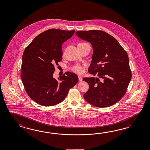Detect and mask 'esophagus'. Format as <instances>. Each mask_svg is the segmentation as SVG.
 <instances>
[{"label":"esophagus","mask_w":150,"mask_h":150,"mask_svg":"<svg viewBox=\"0 0 150 150\" xmlns=\"http://www.w3.org/2000/svg\"><path fill=\"white\" fill-rule=\"evenodd\" d=\"M78 79H79V81H82V80H83L82 77H81V76H78Z\"/></svg>","instance_id":"1"}]
</instances>
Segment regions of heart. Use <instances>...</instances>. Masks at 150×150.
Segmentation results:
<instances>
[{
  "label": "heart",
  "mask_w": 150,
  "mask_h": 150,
  "mask_svg": "<svg viewBox=\"0 0 150 150\" xmlns=\"http://www.w3.org/2000/svg\"><path fill=\"white\" fill-rule=\"evenodd\" d=\"M72 71L76 73L81 74L83 72V66L80 64H77L72 68Z\"/></svg>",
  "instance_id": "1"
}]
</instances>
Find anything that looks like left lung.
Returning a JSON list of instances; mask_svg holds the SVG:
<instances>
[{
	"label": "left lung",
	"mask_w": 150,
	"mask_h": 150,
	"mask_svg": "<svg viewBox=\"0 0 150 150\" xmlns=\"http://www.w3.org/2000/svg\"><path fill=\"white\" fill-rule=\"evenodd\" d=\"M76 34L91 44L93 53L88 71L98 76L83 79L89 86L84 98L96 107L111 106L123 97L132 78L128 54L116 39L103 30Z\"/></svg>",
	"instance_id": "8db88e82"
}]
</instances>
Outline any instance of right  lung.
<instances>
[{
	"label": "right lung",
	"instance_id": "right-lung-1",
	"mask_svg": "<svg viewBox=\"0 0 150 150\" xmlns=\"http://www.w3.org/2000/svg\"><path fill=\"white\" fill-rule=\"evenodd\" d=\"M75 30L50 29L39 34L26 47L22 55L21 78L28 96L42 106L61 103L69 91L78 81L74 73L66 72L62 77L53 78L62 57V44L72 37Z\"/></svg>",
	"mask_w": 150,
	"mask_h": 150
}]
</instances>
